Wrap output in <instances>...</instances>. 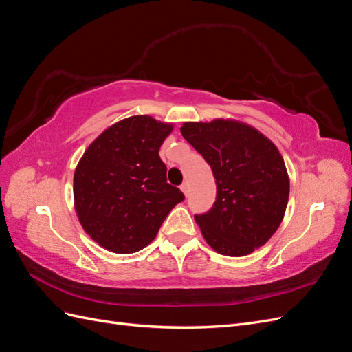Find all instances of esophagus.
<instances>
[{"instance_id": "esophagus-1", "label": "esophagus", "mask_w": 352, "mask_h": 352, "mask_svg": "<svg viewBox=\"0 0 352 352\" xmlns=\"http://www.w3.org/2000/svg\"><path fill=\"white\" fill-rule=\"evenodd\" d=\"M180 190H182V192L185 194V195H188L189 194V185L185 182V184H182L180 185Z\"/></svg>"}]
</instances>
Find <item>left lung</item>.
<instances>
[{
	"instance_id": "obj_1",
	"label": "left lung",
	"mask_w": 352,
	"mask_h": 352,
	"mask_svg": "<svg viewBox=\"0 0 352 352\" xmlns=\"http://www.w3.org/2000/svg\"><path fill=\"white\" fill-rule=\"evenodd\" d=\"M180 132L204 157L217 195L195 221L210 247L242 257L278 230L289 198V177L276 145L254 127L235 120L184 123Z\"/></svg>"
}]
</instances>
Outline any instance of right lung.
Listing matches in <instances>:
<instances>
[{"instance_id":"right-lung-1","label":"right lung","mask_w":352,"mask_h":352,"mask_svg":"<svg viewBox=\"0 0 352 352\" xmlns=\"http://www.w3.org/2000/svg\"><path fill=\"white\" fill-rule=\"evenodd\" d=\"M172 131V124L151 116H133L105 129L80 158L73 179L74 208L85 232L102 248L116 254L145 248L185 199L167 184L158 155Z\"/></svg>"}]
</instances>
